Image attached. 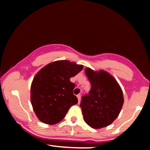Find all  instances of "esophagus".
Wrapping results in <instances>:
<instances>
[{
    "mask_svg": "<svg viewBox=\"0 0 150 150\" xmlns=\"http://www.w3.org/2000/svg\"><path fill=\"white\" fill-rule=\"evenodd\" d=\"M77 99H78V104H80V99H81V95L80 94H77Z\"/></svg>",
    "mask_w": 150,
    "mask_h": 150,
    "instance_id": "obj_1",
    "label": "esophagus"
}]
</instances>
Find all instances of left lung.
<instances>
[{"mask_svg":"<svg viewBox=\"0 0 150 150\" xmlns=\"http://www.w3.org/2000/svg\"><path fill=\"white\" fill-rule=\"evenodd\" d=\"M85 71L91 89L80 103L84 120L92 128L108 126L118 117L123 106L122 89L116 79L104 70L94 71L87 68Z\"/></svg>","mask_w":150,"mask_h":150,"instance_id":"left-lung-1","label":"left lung"}]
</instances>
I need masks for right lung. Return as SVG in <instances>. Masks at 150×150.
<instances>
[{"label":"right lung","mask_w":150,"mask_h":150,"mask_svg":"<svg viewBox=\"0 0 150 150\" xmlns=\"http://www.w3.org/2000/svg\"><path fill=\"white\" fill-rule=\"evenodd\" d=\"M83 69V65L69 61L52 62L34 76L31 85V103L42 123L53 125L64 118L69 108L77 104L70 78Z\"/></svg>","instance_id":"add662e5"}]
</instances>
